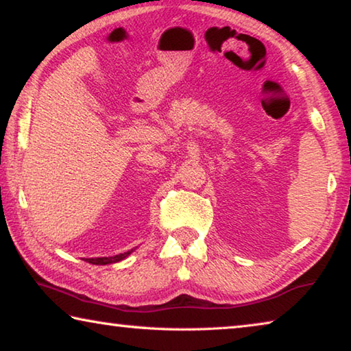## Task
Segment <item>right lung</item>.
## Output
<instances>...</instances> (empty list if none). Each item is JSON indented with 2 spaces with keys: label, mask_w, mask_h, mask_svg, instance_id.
Listing matches in <instances>:
<instances>
[{
  "label": "right lung",
  "mask_w": 351,
  "mask_h": 351,
  "mask_svg": "<svg viewBox=\"0 0 351 351\" xmlns=\"http://www.w3.org/2000/svg\"><path fill=\"white\" fill-rule=\"evenodd\" d=\"M131 251H126V253L117 254V256H112V257H97V259H86V262L92 263V265H108V263H115V262L123 261L125 257L131 254Z\"/></svg>",
  "instance_id": "obj_1"
}]
</instances>
